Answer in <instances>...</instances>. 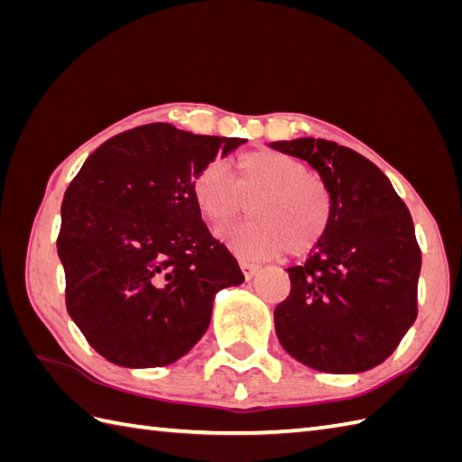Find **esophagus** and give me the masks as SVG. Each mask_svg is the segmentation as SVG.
<instances>
[{
  "label": "esophagus",
  "instance_id": "1",
  "mask_svg": "<svg viewBox=\"0 0 462 462\" xmlns=\"http://www.w3.org/2000/svg\"><path fill=\"white\" fill-rule=\"evenodd\" d=\"M240 268H242V272H244V276H246L248 280H252V278L256 276V273L260 272V266H258V263L248 262V260H242V262H240Z\"/></svg>",
  "mask_w": 462,
  "mask_h": 462
}]
</instances>
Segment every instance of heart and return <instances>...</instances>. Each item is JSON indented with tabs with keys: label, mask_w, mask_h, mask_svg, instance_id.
<instances>
[{
	"label": "heart",
	"mask_w": 462,
	"mask_h": 462,
	"mask_svg": "<svg viewBox=\"0 0 462 462\" xmlns=\"http://www.w3.org/2000/svg\"><path fill=\"white\" fill-rule=\"evenodd\" d=\"M190 192L199 212L216 226L236 218L250 202V222L220 230L226 246L248 260L282 252L306 256L328 234L333 216L329 186L303 161L272 149L240 154L234 180L218 162L202 166Z\"/></svg>",
	"instance_id": "obj_1"
}]
</instances>
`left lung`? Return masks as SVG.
<instances>
[{"mask_svg":"<svg viewBox=\"0 0 462 462\" xmlns=\"http://www.w3.org/2000/svg\"><path fill=\"white\" fill-rule=\"evenodd\" d=\"M306 161L333 194L329 230L273 311L293 359L323 373H361L385 361L417 319L420 250L393 184L365 156L323 139L270 143Z\"/></svg>","mask_w":462,"mask_h":462,"instance_id":"8db88e82","label":"left lung"}]
</instances>
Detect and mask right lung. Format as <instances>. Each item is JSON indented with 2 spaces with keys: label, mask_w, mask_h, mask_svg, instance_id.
<instances>
[{
  "label": "right lung",
  "mask_w": 462,
  "mask_h": 462,
  "mask_svg": "<svg viewBox=\"0 0 462 462\" xmlns=\"http://www.w3.org/2000/svg\"><path fill=\"white\" fill-rule=\"evenodd\" d=\"M244 143L136 126L103 143L69 184L57 238L67 311L106 361H179L208 329L216 293L244 282L190 192L202 166Z\"/></svg>",
  "instance_id": "obj_1"
}]
</instances>
